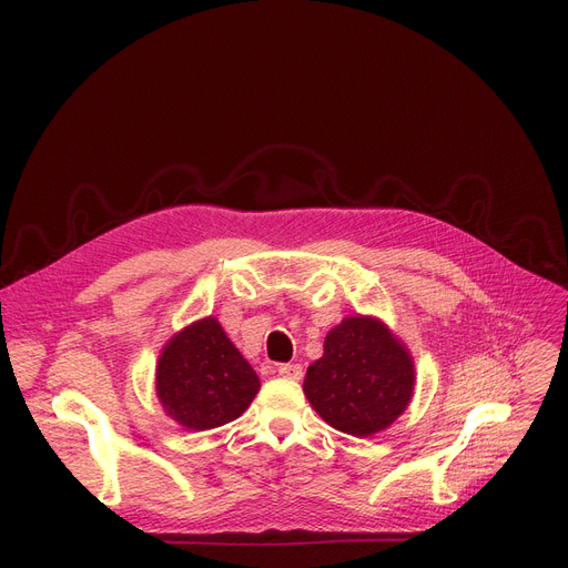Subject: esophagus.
<instances>
[{"label": "esophagus", "instance_id": "1", "mask_svg": "<svg viewBox=\"0 0 568 568\" xmlns=\"http://www.w3.org/2000/svg\"><path fill=\"white\" fill-rule=\"evenodd\" d=\"M278 375L287 377V379H302L304 368L300 364H281L278 366Z\"/></svg>", "mask_w": 568, "mask_h": 568}]
</instances>
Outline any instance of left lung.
Masks as SVG:
<instances>
[{"label":"left lung","instance_id":"left-lung-1","mask_svg":"<svg viewBox=\"0 0 568 568\" xmlns=\"http://www.w3.org/2000/svg\"><path fill=\"white\" fill-rule=\"evenodd\" d=\"M414 389V364L384 324L347 317L308 366L304 394L322 419L341 433L368 437L392 426Z\"/></svg>","mask_w":568,"mask_h":568}]
</instances>
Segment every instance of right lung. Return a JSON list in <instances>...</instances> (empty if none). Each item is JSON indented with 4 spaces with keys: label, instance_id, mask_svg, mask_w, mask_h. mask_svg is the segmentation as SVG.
<instances>
[{
    "label": "right lung",
    "instance_id": "add662e5",
    "mask_svg": "<svg viewBox=\"0 0 568 568\" xmlns=\"http://www.w3.org/2000/svg\"><path fill=\"white\" fill-rule=\"evenodd\" d=\"M260 379L214 317L174 336L159 359L156 394L176 424L209 430L242 416Z\"/></svg>",
    "mask_w": 568,
    "mask_h": 568
}]
</instances>
